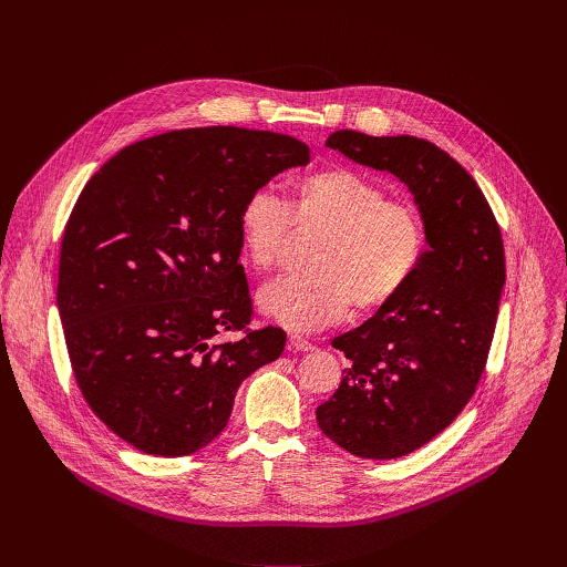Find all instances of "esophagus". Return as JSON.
<instances>
[{"label": "esophagus", "mask_w": 567, "mask_h": 567, "mask_svg": "<svg viewBox=\"0 0 567 567\" xmlns=\"http://www.w3.org/2000/svg\"><path fill=\"white\" fill-rule=\"evenodd\" d=\"M289 350L291 352H311L313 350V346L309 343V341H305V339H300V337H289Z\"/></svg>", "instance_id": "obj_1"}]
</instances>
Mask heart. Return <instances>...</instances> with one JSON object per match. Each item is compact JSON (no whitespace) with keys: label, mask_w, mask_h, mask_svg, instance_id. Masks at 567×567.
Masks as SVG:
<instances>
[{"label":"heart","mask_w":567,"mask_h":567,"mask_svg":"<svg viewBox=\"0 0 567 567\" xmlns=\"http://www.w3.org/2000/svg\"><path fill=\"white\" fill-rule=\"evenodd\" d=\"M293 221L322 230L311 271L282 274L258 289V309L291 332H316L348 311L390 302L417 271L426 224L417 206L385 199V190L350 171L307 175L296 186L293 213L271 188H254L239 206V241L247 262L274 267Z\"/></svg>","instance_id":"heart-1"}]
</instances>
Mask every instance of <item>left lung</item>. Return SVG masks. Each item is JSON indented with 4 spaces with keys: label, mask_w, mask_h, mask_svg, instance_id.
I'll use <instances>...</instances> for the list:
<instances>
[{
    "label": "left lung",
    "mask_w": 567,
    "mask_h": 567,
    "mask_svg": "<svg viewBox=\"0 0 567 567\" xmlns=\"http://www.w3.org/2000/svg\"><path fill=\"white\" fill-rule=\"evenodd\" d=\"M328 145L394 175L426 224L429 249L409 285L332 341L350 368L316 409L320 431L341 449L392 460L442 433L475 392L505 285L503 237L473 177L435 143L339 130Z\"/></svg>",
    "instance_id": "1"
}]
</instances>
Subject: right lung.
I'll return each mask as SVG.
<instances>
[{
	"instance_id": "add662e5",
	"label": "right lung",
	"mask_w": 567,
	"mask_h": 567,
	"mask_svg": "<svg viewBox=\"0 0 567 567\" xmlns=\"http://www.w3.org/2000/svg\"><path fill=\"white\" fill-rule=\"evenodd\" d=\"M309 164L287 134L193 127L123 147L87 182L64 228L58 311L78 388L134 449L182 457L226 426L239 383L276 361L278 328L215 343L251 320L237 262L239 206Z\"/></svg>"
}]
</instances>
